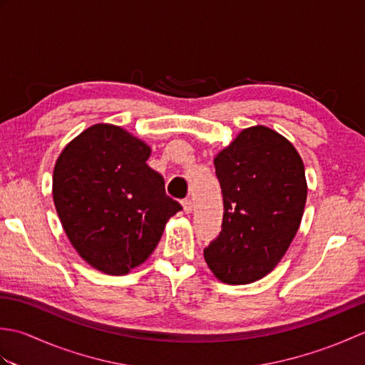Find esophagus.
Instances as JSON below:
<instances>
[{"instance_id": "34e87169", "label": "esophagus", "mask_w": 365, "mask_h": 365, "mask_svg": "<svg viewBox=\"0 0 365 365\" xmlns=\"http://www.w3.org/2000/svg\"><path fill=\"white\" fill-rule=\"evenodd\" d=\"M182 207H183V212L187 213V215H190V213L192 212V202H191V199L182 200Z\"/></svg>"}]
</instances>
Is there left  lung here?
I'll return each instance as SVG.
<instances>
[{"label": "left lung", "mask_w": 365, "mask_h": 365, "mask_svg": "<svg viewBox=\"0 0 365 365\" xmlns=\"http://www.w3.org/2000/svg\"><path fill=\"white\" fill-rule=\"evenodd\" d=\"M222 190V230L204 250L229 285L259 281L276 268L299 229L307 182L298 150L265 125L240 131L215 157Z\"/></svg>", "instance_id": "left-lung-1"}]
</instances>
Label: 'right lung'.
<instances>
[{"mask_svg":"<svg viewBox=\"0 0 365 365\" xmlns=\"http://www.w3.org/2000/svg\"><path fill=\"white\" fill-rule=\"evenodd\" d=\"M150 153L122 127L96 123L54 165L53 202L68 242L105 274L123 276L144 263L170 216L182 210L145 163Z\"/></svg>","mask_w":365,"mask_h":365,"instance_id":"right-lung-1","label":"right lung"}]
</instances>
